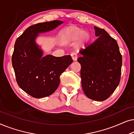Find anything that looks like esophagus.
<instances>
[{"mask_svg": "<svg viewBox=\"0 0 134 134\" xmlns=\"http://www.w3.org/2000/svg\"><path fill=\"white\" fill-rule=\"evenodd\" d=\"M71 58H72V59L73 61H77V56L76 55L74 54H72L71 55Z\"/></svg>", "mask_w": 134, "mask_h": 134, "instance_id": "34e87169", "label": "esophagus"}]
</instances>
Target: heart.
Wrapping results in <instances>:
<instances>
[{
  "instance_id": "heart-1",
  "label": "heart",
  "mask_w": 134,
  "mask_h": 134,
  "mask_svg": "<svg viewBox=\"0 0 134 134\" xmlns=\"http://www.w3.org/2000/svg\"><path fill=\"white\" fill-rule=\"evenodd\" d=\"M90 39V35L87 30L74 25L63 29L60 33V40L63 44L67 45L74 43V49L80 51L85 49Z\"/></svg>"
}]
</instances>
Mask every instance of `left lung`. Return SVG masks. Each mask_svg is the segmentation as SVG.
<instances>
[{"label":"left lung","mask_w":134,"mask_h":134,"mask_svg":"<svg viewBox=\"0 0 134 134\" xmlns=\"http://www.w3.org/2000/svg\"><path fill=\"white\" fill-rule=\"evenodd\" d=\"M97 40L80 51L82 87L91 99L102 101L114 92L120 81L122 56L118 43L105 30L94 27Z\"/></svg>","instance_id":"left-lung-1"}]
</instances>
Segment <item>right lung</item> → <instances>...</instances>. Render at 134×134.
<instances>
[{
	"instance_id": "right-lung-1",
	"label": "right lung",
	"mask_w": 134,
	"mask_h": 134,
	"mask_svg": "<svg viewBox=\"0 0 134 134\" xmlns=\"http://www.w3.org/2000/svg\"><path fill=\"white\" fill-rule=\"evenodd\" d=\"M52 21L32 25L18 37L14 44L12 65L19 87L35 98L50 96L59 85L60 76L72 63L71 55L43 56L36 39L40 34L54 30L63 24Z\"/></svg>"
}]
</instances>
